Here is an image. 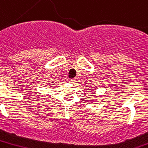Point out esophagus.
I'll use <instances>...</instances> for the list:
<instances>
[{
    "mask_svg": "<svg viewBox=\"0 0 148 148\" xmlns=\"http://www.w3.org/2000/svg\"><path fill=\"white\" fill-rule=\"evenodd\" d=\"M68 82H69L70 83H71V84H74V83H75V80H74V79H69Z\"/></svg>",
    "mask_w": 148,
    "mask_h": 148,
    "instance_id": "obj_1",
    "label": "esophagus"
}]
</instances>
